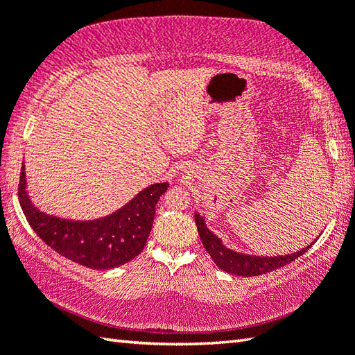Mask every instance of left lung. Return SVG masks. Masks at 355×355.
<instances>
[{
  "label": "left lung",
  "mask_w": 355,
  "mask_h": 355,
  "mask_svg": "<svg viewBox=\"0 0 355 355\" xmlns=\"http://www.w3.org/2000/svg\"><path fill=\"white\" fill-rule=\"evenodd\" d=\"M196 225L199 236L202 239L203 248L207 249L209 257L213 258L216 266L220 268L222 271L233 275H244V277H254V275H261L266 272H271L274 269H279L285 264L291 263L305 254L310 249L311 243L307 248L300 249L290 255H280V257H257V255H245L239 254L232 249L225 248L220 239L214 235L211 230H208L205 224V219L202 218L199 213L194 214Z\"/></svg>",
  "instance_id": "8db88e82"
}]
</instances>
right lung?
I'll return each instance as SVG.
<instances>
[{
    "label": "right lung",
    "instance_id": "1",
    "mask_svg": "<svg viewBox=\"0 0 355 355\" xmlns=\"http://www.w3.org/2000/svg\"><path fill=\"white\" fill-rule=\"evenodd\" d=\"M169 183L142 189L116 213L94 220L61 219L33 205L26 191L25 164L21 166L19 200L29 225L58 254L92 269H112L142 252L152 230L155 207Z\"/></svg>",
    "mask_w": 355,
    "mask_h": 355
}]
</instances>
